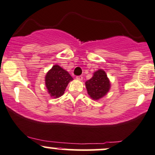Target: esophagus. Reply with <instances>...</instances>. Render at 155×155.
I'll use <instances>...</instances> for the list:
<instances>
[{"label":"esophagus","mask_w":155,"mask_h":155,"mask_svg":"<svg viewBox=\"0 0 155 155\" xmlns=\"http://www.w3.org/2000/svg\"><path fill=\"white\" fill-rule=\"evenodd\" d=\"M76 79H79V80H82L83 77H82V76H76Z\"/></svg>","instance_id":"1"}]
</instances>
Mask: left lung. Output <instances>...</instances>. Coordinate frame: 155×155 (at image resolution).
Instances as JSON below:
<instances>
[{"label": "left lung", "mask_w": 155, "mask_h": 155, "mask_svg": "<svg viewBox=\"0 0 155 155\" xmlns=\"http://www.w3.org/2000/svg\"><path fill=\"white\" fill-rule=\"evenodd\" d=\"M87 93L93 100L101 98L110 91V82L106 73L98 70L93 74V77L85 82Z\"/></svg>", "instance_id": "8db88e82"}]
</instances>
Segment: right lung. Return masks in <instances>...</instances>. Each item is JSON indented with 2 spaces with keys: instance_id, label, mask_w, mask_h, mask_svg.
<instances>
[{
  "instance_id": "obj_1",
  "label": "right lung",
  "mask_w": 155,
  "mask_h": 155,
  "mask_svg": "<svg viewBox=\"0 0 155 155\" xmlns=\"http://www.w3.org/2000/svg\"><path fill=\"white\" fill-rule=\"evenodd\" d=\"M68 71L55 64L45 76V86L48 92L53 98H59L64 94L66 87L73 80Z\"/></svg>"
}]
</instances>
